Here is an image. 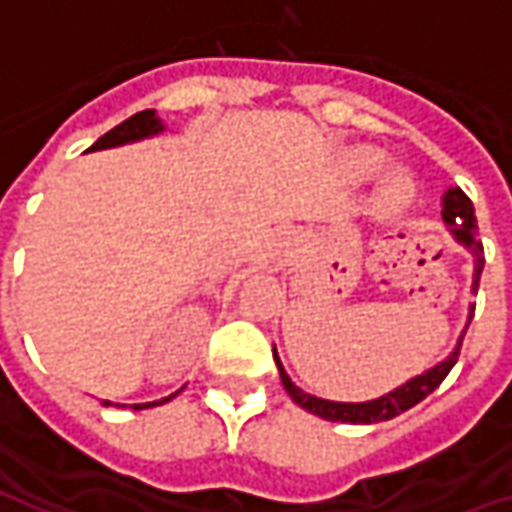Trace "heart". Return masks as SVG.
I'll return each mask as SVG.
<instances>
[{"label":"heart","instance_id":"obj_1","mask_svg":"<svg viewBox=\"0 0 512 512\" xmlns=\"http://www.w3.org/2000/svg\"><path fill=\"white\" fill-rule=\"evenodd\" d=\"M378 156H370L367 153L365 158H362V169H367V172H373V169H378ZM411 197V183H408L406 175H392V178L386 180L384 186V202L386 205H392V208H397V205H403V202Z\"/></svg>","mask_w":512,"mask_h":512}]
</instances>
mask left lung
Returning a JSON list of instances; mask_svg holds the SVG:
<instances>
[{
    "label": "left lung",
    "instance_id": "8db88e82",
    "mask_svg": "<svg viewBox=\"0 0 512 512\" xmlns=\"http://www.w3.org/2000/svg\"><path fill=\"white\" fill-rule=\"evenodd\" d=\"M441 216H444V222L450 224L452 235L461 241L466 249H472L474 255V279H472V293H477L480 288V274H483L485 266V252H483V241H480V235H477V219H474V205L472 200L463 194L461 189H450L444 194V205H441ZM474 307L469 312V323H472ZM469 323H466V329H469ZM466 334V332H463ZM463 334L458 345H455V351H452L444 362H439L436 367H430L428 373H422V376L411 378L403 386H397L395 392H389V395L378 397V400H367V403H334V400H323V397L307 395L304 389L290 381V376L285 373V367L279 362L277 351H274V362L279 367V378H282V386L288 389V395L293 397V403H299L301 408H307L310 414L321 419H329V422H354V425H370V422H384V419H392L397 414H403L411 406H417L419 400H425V397L436 389V386L447 378L455 362H458V356H461V343H463Z\"/></svg>",
    "mask_w": 512,
    "mask_h": 512
}]
</instances>
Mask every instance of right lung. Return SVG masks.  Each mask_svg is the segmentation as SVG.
<instances>
[{
  "label": "right lung",
  "instance_id": "right-lung-1",
  "mask_svg": "<svg viewBox=\"0 0 512 512\" xmlns=\"http://www.w3.org/2000/svg\"><path fill=\"white\" fill-rule=\"evenodd\" d=\"M158 131H161V120H158L153 109H145V112H136L134 117L123 120V123L112 128V131H106V134L101 136L90 150H104V147L126 145V142H136V139H145V136L158 134ZM164 400H169V397H164ZM164 400H158V403H164ZM158 403H145V406H134V408L158 406Z\"/></svg>",
  "mask_w": 512,
  "mask_h": 512
}]
</instances>
